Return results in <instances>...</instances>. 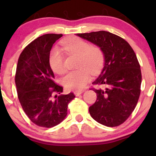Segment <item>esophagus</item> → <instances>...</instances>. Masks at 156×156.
Instances as JSON below:
<instances>
[{
	"instance_id": "34e87169",
	"label": "esophagus",
	"mask_w": 156,
	"mask_h": 156,
	"mask_svg": "<svg viewBox=\"0 0 156 156\" xmlns=\"http://www.w3.org/2000/svg\"><path fill=\"white\" fill-rule=\"evenodd\" d=\"M83 92V91H75L74 94L76 96H79L80 94H81Z\"/></svg>"
}]
</instances>
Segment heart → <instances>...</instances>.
Here are the masks:
<instances>
[{"mask_svg": "<svg viewBox=\"0 0 156 156\" xmlns=\"http://www.w3.org/2000/svg\"><path fill=\"white\" fill-rule=\"evenodd\" d=\"M62 48L67 53L78 56V69L68 73L62 79L65 88L69 90H80L86 86L90 78V72L98 73L104 62V56L101 49L90 46L88 42L77 37H69L61 42ZM50 67L53 72L62 74L65 70L63 55L58 48L53 49L50 53Z\"/></svg>", "mask_w": 156, "mask_h": 156, "instance_id": "b5f03b06", "label": "heart"}]
</instances>
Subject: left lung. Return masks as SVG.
Returning a JSON list of instances; mask_svg holds the SVG:
<instances>
[{
    "label": "left lung",
    "mask_w": 156,
    "mask_h": 156,
    "mask_svg": "<svg viewBox=\"0 0 156 156\" xmlns=\"http://www.w3.org/2000/svg\"><path fill=\"white\" fill-rule=\"evenodd\" d=\"M77 36L98 46L104 56L101 74L92 84L96 102L89 107L91 117L107 127L122 124L133 112L140 95L141 73L137 57L124 39L100 31Z\"/></svg>",
    "instance_id": "1"
}]
</instances>
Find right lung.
<instances>
[{
	"label": "right lung",
	"instance_id": "obj_1",
	"mask_svg": "<svg viewBox=\"0 0 156 156\" xmlns=\"http://www.w3.org/2000/svg\"><path fill=\"white\" fill-rule=\"evenodd\" d=\"M62 34H47L34 39L20 55L15 84L21 106L28 117L38 126L52 128L65 119L67 106L76 98L70 92L61 94L63 87L53 81L50 53Z\"/></svg>",
	"mask_w": 156,
	"mask_h": 156
}]
</instances>
